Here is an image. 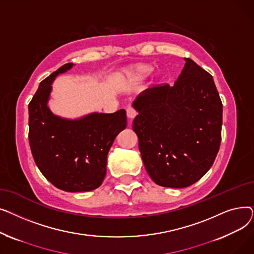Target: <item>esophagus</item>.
Here are the masks:
<instances>
[{
  "label": "esophagus",
  "mask_w": 254,
  "mask_h": 254,
  "mask_svg": "<svg viewBox=\"0 0 254 254\" xmlns=\"http://www.w3.org/2000/svg\"><path fill=\"white\" fill-rule=\"evenodd\" d=\"M127 115L131 120V119H134L135 116L137 115V111L132 108V107H128V108L127 109Z\"/></svg>",
  "instance_id": "1"
}]
</instances>
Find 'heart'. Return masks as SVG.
<instances>
[{
    "instance_id": "b5f03b06",
    "label": "heart",
    "mask_w": 254,
    "mask_h": 254,
    "mask_svg": "<svg viewBox=\"0 0 254 254\" xmlns=\"http://www.w3.org/2000/svg\"><path fill=\"white\" fill-rule=\"evenodd\" d=\"M150 70H151V68L149 65L138 64L135 66H130V68H128V69H126L125 76L127 80H129V81L136 82L147 76L149 74Z\"/></svg>"
}]
</instances>
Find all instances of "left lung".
Returning <instances> with one entry per match:
<instances>
[{
    "label": "left lung",
    "mask_w": 254,
    "mask_h": 254,
    "mask_svg": "<svg viewBox=\"0 0 254 254\" xmlns=\"http://www.w3.org/2000/svg\"><path fill=\"white\" fill-rule=\"evenodd\" d=\"M173 86L143 91L132 103V129L150 178L183 189L201 179L215 161L221 141L222 103L213 77L190 59Z\"/></svg>",
    "instance_id": "8db88e82"
}]
</instances>
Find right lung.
Here are the masks:
<instances>
[{
	"instance_id": "1",
	"label": "right lung",
	"mask_w": 254,
	"mask_h": 254,
	"mask_svg": "<svg viewBox=\"0 0 254 254\" xmlns=\"http://www.w3.org/2000/svg\"><path fill=\"white\" fill-rule=\"evenodd\" d=\"M73 65H62L40 83L29 104V142L37 167L56 188L69 192L90 191L106 176L107 155L116 136L127 127V114L125 109L78 119L53 114L47 105L51 84Z\"/></svg>"
}]
</instances>
